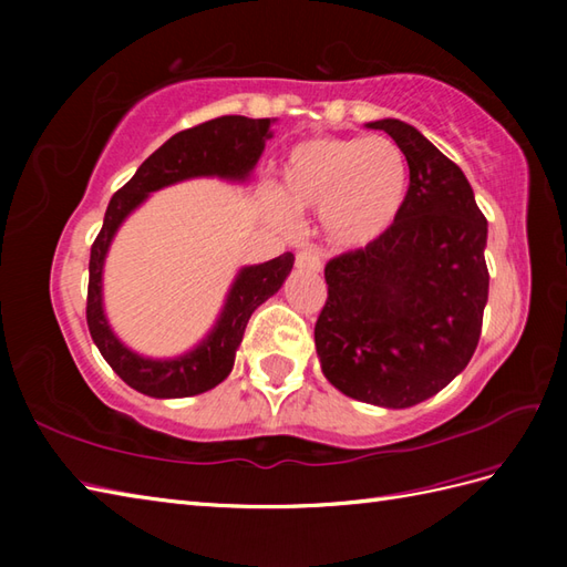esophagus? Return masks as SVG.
Wrapping results in <instances>:
<instances>
[{"label":"esophagus","instance_id":"34e87169","mask_svg":"<svg viewBox=\"0 0 567 567\" xmlns=\"http://www.w3.org/2000/svg\"><path fill=\"white\" fill-rule=\"evenodd\" d=\"M295 262L299 265V268H307V270H321V256L315 250V248H305L297 252Z\"/></svg>","mask_w":567,"mask_h":567}]
</instances>
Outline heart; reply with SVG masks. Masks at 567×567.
Listing matches in <instances>:
<instances>
[{"label":"heart","instance_id":"1","mask_svg":"<svg viewBox=\"0 0 567 567\" xmlns=\"http://www.w3.org/2000/svg\"><path fill=\"white\" fill-rule=\"evenodd\" d=\"M406 187V155L388 136L311 138L295 146L282 167L285 200L297 209H319L323 234L348 248L368 246L388 231L402 212ZM286 205L277 202V216L292 221Z\"/></svg>","mask_w":567,"mask_h":567}]
</instances>
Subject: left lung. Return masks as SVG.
I'll return each instance as SVG.
<instances>
[{
    "label": "left lung",
    "instance_id": "1",
    "mask_svg": "<svg viewBox=\"0 0 567 567\" xmlns=\"http://www.w3.org/2000/svg\"><path fill=\"white\" fill-rule=\"evenodd\" d=\"M368 126L404 151L409 189L388 231L327 262L315 343L336 390L404 409L441 392L475 353L489 290L487 219L461 167L414 126Z\"/></svg>",
    "mask_w": 567,
    "mask_h": 567
}]
</instances>
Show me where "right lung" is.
Here are the masks:
<instances>
[{"label": "right lung", "mask_w": 567, "mask_h": 567, "mask_svg": "<svg viewBox=\"0 0 567 567\" xmlns=\"http://www.w3.org/2000/svg\"><path fill=\"white\" fill-rule=\"evenodd\" d=\"M275 122L277 118L219 116L179 131L141 163L136 175L122 189L114 192L104 214L102 231L90 250L87 327L106 363L128 388L171 400V396L202 394L226 380L234 368L236 348L244 341L250 315L280 290L285 277L292 270L295 256L282 252L268 262L240 270L228 292L221 319L195 351L175 360H148L131 353L126 346L116 341L102 311V265L118 224L148 197V192L179 183V179L202 175L244 179L258 163L265 141L272 138Z\"/></svg>", "instance_id": "1"}]
</instances>
